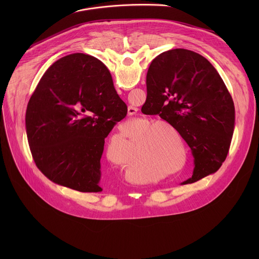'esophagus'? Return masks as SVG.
Wrapping results in <instances>:
<instances>
[{
  "mask_svg": "<svg viewBox=\"0 0 259 259\" xmlns=\"http://www.w3.org/2000/svg\"><path fill=\"white\" fill-rule=\"evenodd\" d=\"M137 110H138V109H137L136 107L129 106V107H128V115H129V116H134V115H136Z\"/></svg>",
  "mask_w": 259,
  "mask_h": 259,
  "instance_id": "1",
  "label": "esophagus"
}]
</instances>
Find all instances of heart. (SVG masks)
Here are the masks:
<instances>
[{
	"label": "heart",
	"mask_w": 259,
	"mask_h": 259,
	"mask_svg": "<svg viewBox=\"0 0 259 259\" xmlns=\"http://www.w3.org/2000/svg\"><path fill=\"white\" fill-rule=\"evenodd\" d=\"M166 127L170 133L163 130ZM137 140V156L130 169L152 175L142 177L143 181L154 182L160 178L175 173L183 168L187 162L184 153V143L178 130L165 121H157L147 126ZM124 141V138H122ZM125 142H110L107 146V159L116 164H121L128 152V147L123 146ZM181 149H179V146Z\"/></svg>",
	"instance_id": "heart-1"
}]
</instances>
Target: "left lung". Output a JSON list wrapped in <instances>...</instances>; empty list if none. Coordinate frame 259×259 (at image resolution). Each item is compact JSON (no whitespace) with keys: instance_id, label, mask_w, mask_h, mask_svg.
Wrapping results in <instances>:
<instances>
[{"instance_id":"left-lung-1","label":"left lung","mask_w":259,"mask_h":259,"mask_svg":"<svg viewBox=\"0 0 259 259\" xmlns=\"http://www.w3.org/2000/svg\"><path fill=\"white\" fill-rule=\"evenodd\" d=\"M101 67L109 72L103 63ZM146 91L141 112L173 125L192 150L193 175L181 184L216 172L230 150L235 106L215 67L191 50L163 52L147 70Z\"/></svg>"}]
</instances>
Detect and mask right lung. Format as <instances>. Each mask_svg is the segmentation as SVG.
Wrapping results in <instances>:
<instances>
[{"instance_id": "1", "label": "right lung", "mask_w": 259, "mask_h": 259, "mask_svg": "<svg viewBox=\"0 0 259 259\" xmlns=\"http://www.w3.org/2000/svg\"><path fill=\"white\" fill-rule=\"evenodd\" d=\"M100 62L83 53L58 59L26 108V133L36 167L51 181L82 193L102 192L104 139L127 115L126 103Z\"/></svg>"}]
</instances>
